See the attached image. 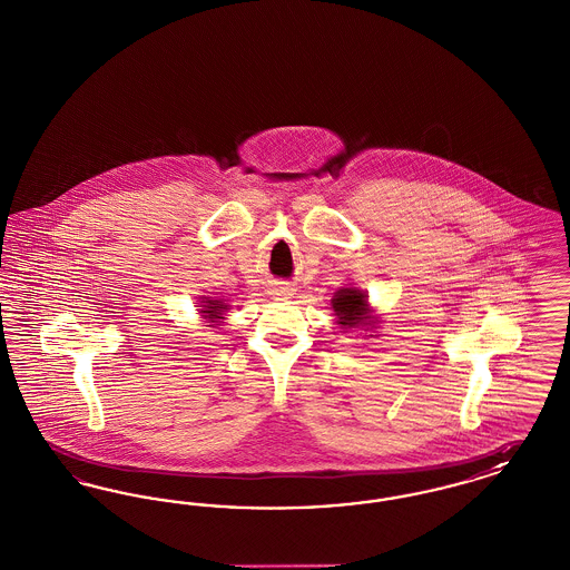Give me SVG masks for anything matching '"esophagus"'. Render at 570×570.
<instances>
[{"label": "esophagus", "instance_id": "1", "mask_svg": "<svg viewBox=\"0 0 570 570\" xmlns=\"http://www.w3.org/2000/svg\"><path fill=\"white\" fill-rule=\"evenodd\" d=\"M272 293L275 297L288 298L295 295V288H293L291 284H286V282H277V284L273 286Z\"/></svg>", "mask_w": 570, "mask_h": 570}]
</instances>
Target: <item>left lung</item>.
Masks as SVG:
<instances>
[{
  "label": "left lung",
  "instance_id": "8db88e82",
  "mask_svg": "<svg viewBox=\"0 0 570 570\" xmlns=\"http://www.w3.org/2000/svg\"><path fill=\"white\" fill-rule=\"evenodd\" d=\"M333 312L337 316V325L342 326L344 331L351 328H376L380 323L379 316H374L370 303H367V295L358 288H340L333 298H331ZM374 337V335H370Z\"/></svg>",
  "mask_w": 570,
  "mask_h": 570
}]
</instances>
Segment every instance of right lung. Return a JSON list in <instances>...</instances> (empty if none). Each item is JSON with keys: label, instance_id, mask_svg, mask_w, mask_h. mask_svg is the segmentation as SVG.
I'll return each instance as SVG.
<instances>
[{"label": "right lung", "instance_id": "obj_1", "mask_svg": "<svg viewBox=\"0 0 570 570\" xmlns=\"http://www.w3.org/2000/svg\"><path fill=\"white\" fill-rule=\"evenodd\" d=\"M196 307H198L200 316H203L207 323H212V325L207 326H214L217 325V323H222V321H224V312L228 309V305H226L224 301L212 297L200 298V303H198Z\"/></svg>", "mask_w": 570, "mask_h": 570}]
</instances>
